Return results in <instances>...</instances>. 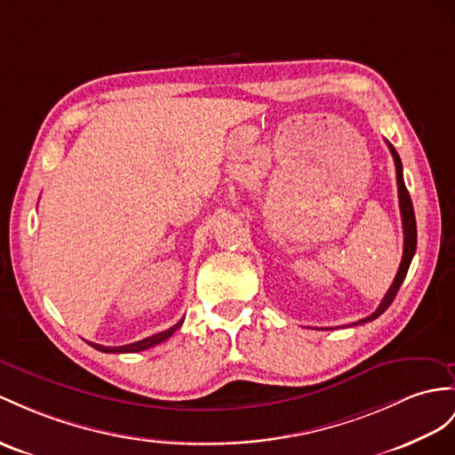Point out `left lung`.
Wrapping results in <instances>:
<instances>
[{"label":"left lung","mask_w":455,"mask_h":455,"mask_svg":"<svg viewBox=\"0 0 455 455\" xmlns=\"http://www.w3.org/2000/svg\"><path fill=\"white\" fill-rule=\"evenodd\" d=\"M387 148H390L392 156H394V164H395V177H397V196H400V210H402V224H403V257H402V264L400 268H397V274L394 278V283L390 285V290H387V293L384 295L382 303L379 305V308L376 311L367 316V318H361L357 320V323H353L351 326H357V324H364V323H371V320L379 318L387 307L392 305V301L395 299L397 291H400V287L405 280L407 275V270H409V264H411L413 260V254H415V249H417V224H415V212H413V203H411V196H409L407 193V187H405V181H403V168H402V160L400 156H397L395 148L392 147L390 142L386 140Z\"/></svg>","instance_id":"left-lung-1"}]
</instances>
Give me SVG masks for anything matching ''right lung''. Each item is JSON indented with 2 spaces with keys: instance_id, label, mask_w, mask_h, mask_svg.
<instances>
[{
  "instance_id": "obj_1",
  "label": "right lung",
  "mask_w": 455,
  "mask_h": 455,
  "mask_svg": "<svg viewBox=\"0 0 455 455\" xmlns=\"http://www.w3.org/2000/svg\"><path fill=\"white\" fill-rule=\"evenodd\" d=\"M181 324H183V318H181L177 324H173L172 328L164 330V331H158V334L148 336V338H144V339H140V341L129 343V346L106 347V346H98V343H91V346H92L94 349H98V351H102V353H135V351H144V349H148V347H152V346H158V343H162L164 339H168V338L173 334V331H175L177 328H180Z\"/></svg>"
}]
</instances>
